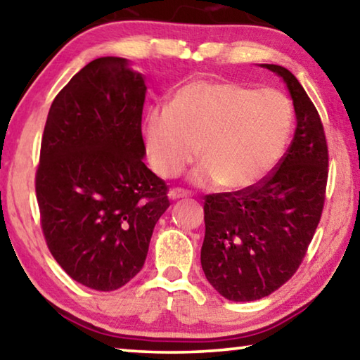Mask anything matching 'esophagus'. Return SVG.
Segmentation results:
<instances>
[{"label": "esophagus", "mask_w": 360, "mask_h": 360, "mask_svg": "<svg viewBox=\"0 0 360 360\" xmlns=\"http://www.w3.org/2000/svg\"><path fill=\"white\" fill-rule=\"evenodd\" d=\"M188 196H190V193L184 190V188H172V190L169 191L170 199H180V198H188Z\"/></svg>", "instance_id": "obj_1"}]
</instances>
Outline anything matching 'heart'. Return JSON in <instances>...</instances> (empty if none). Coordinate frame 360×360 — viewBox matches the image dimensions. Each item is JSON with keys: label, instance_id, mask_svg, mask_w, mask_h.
Masks as SVG:
<instances>
[{"label": "heart", "instance_id": "heart-1", "mask_svg": "<svg viewBox=\"0 0 360 360\" xmlns=\"http://www.w3.org/2000/svg\"><path fill=\"white\" fill-rule=\"evenodd\" d=\"M292 125L291 104L280 91L230 80L196 79L180 86L169 108L148 114L143 138L161 176H176L198 154V185L230 191L262 180L278 161Z\"/></svg>", "mask_w": 360, "mask_h": 360}]
</instances>
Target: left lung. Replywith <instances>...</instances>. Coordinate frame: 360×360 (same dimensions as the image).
I'll return each instance as SVG.
<instances>
[{"label": "left lung", "mask_w": 360, "mask_h": 360, "mask_svg": "<svg viewBox=\"0 0 360 360\" xmlns=\"http://www.w3.org/2000/svg\"><path fill=\"white\" fill-rule=\"evenodd\" d=\"M262 68L288 86L295 138L276 167L256 185L204 198V275L236 302L269 296L296 274L322 217L328 179L327 138L311 98L288 69Z\"/></svg>", "instance_id": "8db88e82"}]
</instances>
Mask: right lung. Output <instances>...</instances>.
<instances>
[{"label":"right lung","mask_w":360,"mask_h":360,"mask_svg":"<svg viewBox=\"0 0 360 360\" xmlns=\"http://www.w3.org/2000/svg\"><path fill=\"white\" fill-rule=\"evenodd\" d=\"M146 85L124 58H98L49 108L35 175L49 252L70 278L114 291L140 272L170 206L141 135Z\"/></svg>","instance_id":"obj_1"}]
</instances>
